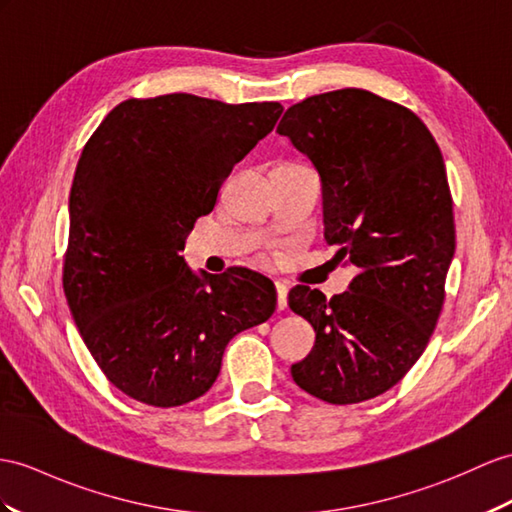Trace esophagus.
Segmentation results:
<instances>
[{"instance_id": "1", "label": "esophagus", "mask_w": 512, "mask_h": 512, "mask_svg": "<svg viewBox=\"0 0 512 512\" xmlns=\"http://www.w3.org/2000/svg\"><path fill=\"white\" fill-rule=\"evenodd\" d=\"M276 293H278V310L286 308V295H289V286L284 282H276Z\"/></svg>"}]
</instances>
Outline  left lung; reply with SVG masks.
Wrapping results in <instances>:
<instances>
[{
	"mask_svg": "<svg viewBox=\"0 0 512 512\" xmlns=\"http://www.w3.org/2000/svg\"><path fill=\"white\" fill-rule=\"evenodd\" d=\"M278 134L313 162L323 234L358 271L332 299L291 289V310L315 330L291 376L323 402L371 400L417 363L443 308L456 230L441 149L408 108L363 89L304 99Z\"/></svg>",
	"mask_w": 512,
	"mask_h": 512,
	"instance_id": "8db88e82",
	"label": "left lung"
}]
</instances>
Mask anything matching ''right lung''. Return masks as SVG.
<instances>
[{
  "mask_svg": "<svg viewBox=\"0 0 512 512\" xmlns=\"http://www.w3.org/2000/svg\"><path fill=\"white\" fill-rule=\"evenodd\" d=\"M282 110L189 93L128 99L82 149L62 286L95 363L132 400L171 408L202 397L230 339L276 310L269 278L193 271L180 252Z\"/></svg>",
  "mask_w": 512,
  "mask_h": 512,
  "instance_id": "1",
  "label": "right lung"
}]
</instances>
